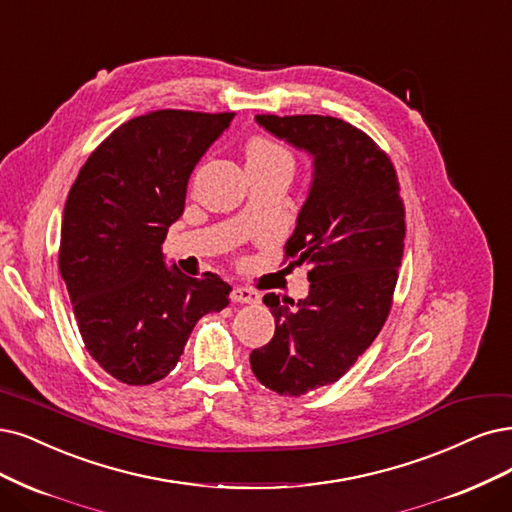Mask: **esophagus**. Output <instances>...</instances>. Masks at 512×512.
<instances>
[{
    "label": "esophagus",
    "instance_id": "34e87169",
    "mask_svg": "<svg viewBox=\"0 0 512 512\" xmlns=\"http://www.w3.org/2000/svg\"><path fill=\"white\" fill-rule=\"evenodd\" d=\"M230 297H232L234 304H257V301H259V293L246 289V287H234Z\"/></svg>",
    "mask_w": 512,
    "mask_h": 512
}]
</instances>
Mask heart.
<instances>
[{"label": "heart", "mask_w": 512, "mask_h": 512, "mask_svg": "<svg viewBox=\"0 0 512 512\" xmlns=\"http://www.w3.org/2000/svg\"><path fill=\"white\" fill-rule=\"evenodd\" d=\"M246 160L249 162H272V160H287L293 162L289 151L278 145L272 139L266 137H255L246 145Z\"/></svg>", "instance_id": "heart-1"}]
</instances>
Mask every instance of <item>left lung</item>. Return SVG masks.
I'll use <instances>...</instances> for the list:
<instances>
[{
	"mask_svg": "<svg viewBox=\"0 0 512 512\" xmlns=\"http://www.w3.org/2000/svg\"><path fill=\"white\" fill-rule=\"evenodd\" d=\"M314 156V181L285 244L308 266L310 295H263L276 331L251 352L257 380L285 396L337 382L382 331L405 246V204L394 164L367 132L331 116L255 118Z\"/></svg>",
	"mask_w": 512,
	"mask_h": 512,
	"instance_id": "1",
	"label": "left lung"
}]
</instances>
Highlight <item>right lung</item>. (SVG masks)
<instances>
[{
    "instance_id": "obj_1",
    "label": "right lung",
    "mask_w": 512,
    "mask_h": 512,
    "mask_svg": "<svg viewBox=\"0 0 512 512\" xmlns=\"http://www.w3.org/2000/svg\"><path fill=\"white\" fill-rule=\"evenodd\" d=\"M232 118L147 111L113 130L69 189L59 270L84 348L122 384L160 382L198 320L230 304L232 287L217 274L168 270L162 242L183 213L194 166Z\"/></svg>"
}]
</instances>
